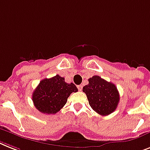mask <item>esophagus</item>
Returning <instances> with one entry per match:
<instances>
[{
    "mask_svg": "<svg viewBox=\"0 0 150 150\" xmlns=\"http://www.w3.org/2000/svg\"><path fill=\"white\" fill-rule=\"evenodd\" d=\"M77 88L79 91H81V90H82V86H81V85H79V86H78Z\"/></svg>",
    "mask_w": 150,
    "mask_h": 150,
    "instance_id": "34e87169",
    "label": "esophagus"
}]
</instances>
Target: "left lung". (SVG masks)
I'll return each mask as SVG.
<instances>
[{"instance_id":"1","label":"left lung","mask_w":150,"mask_h":150,"mask_svg":"<svg viewBox=\"0 0 150 150\" xmlns=\"http://www.w3.org/2000/svg\"><path fill=\"white\" fill-rule=\"evenodd\" d=\"M92 109L102 115H108L116 109L119 102L117 88L98 75L88 79L82 89Z\"/></svg>"}]
</instances>
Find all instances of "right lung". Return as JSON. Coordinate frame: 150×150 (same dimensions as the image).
Wrapping results in <instances>:
<instances>
[{"instance_id":"obj_1","label":"right lung","mask_w":150,"mask_h":150,"mask_svg":"<svg viewBox=\"0 0 150 150\" xmlns=\"http://www.w3.org/2000/svg\"><path fill=\"white\" fill-rule=\"evenodd\" d=\"M78 92L73 83H66L64 78L55 75L40 81L32 94V101L38 110L45 114H55L66 104L72 92Z\"/></svg>"}]
</instances>
